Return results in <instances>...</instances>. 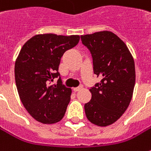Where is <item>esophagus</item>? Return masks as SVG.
Instances as JSON below:
<instances>
[{"label":"esophagus","instance_id":"esophagus-1","mask_svg":"<svg viewBox=\"0 0 151 151\" xmlns=\"http://www.w3.org/2000/svg\"><path fill=\"white\" fill-rule=\"evenodd\" d=\"M81 88H82V86H79V87H76V88H73V90L74 92H78V91H79Z\"/></svg>","mask_w":151,"mask_h":151}]
</instances>
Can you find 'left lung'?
Masks as SVG:
<instances>
[{
  "mask_svg": "<svg viewBox=\"0 0 151 151\" xmlns=\"http://www.w3.org/2000/svg\"><path fill=\"white\" fill-rule=\"evenodd\" d=\"M93 58L94 73L101 80L89 89L84 105L90 122L106 127L118 120L129 106L135 84L134 58L125 43L110 31L81 35Z\"/></svg>",
  "mask_w": 151,
  "mask_h": 151,
  "instance_id": "obj_1",
  "label": "left lung"
}]
</instances>
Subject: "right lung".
<instances>
[{
  "label": "right lung",
  "instance_id": "1",
  "mask_svg": "<svg viewBox=\"0 0 151 151\" xmlns=\"http://www.w3.org/2000/svg\"><path fill=\"white\" fill-rule=\"evenodd\" d=\"M78 41V35H37L20 50L14 69L17 88L23 106L36 121L52 124L64 116L72 90L63 84L58 67L64 52ZM57 76L58 83L51 85Z\"/></svg>",
  "mask_w": 151,
  "mask_h": 151
}]
</instances>
